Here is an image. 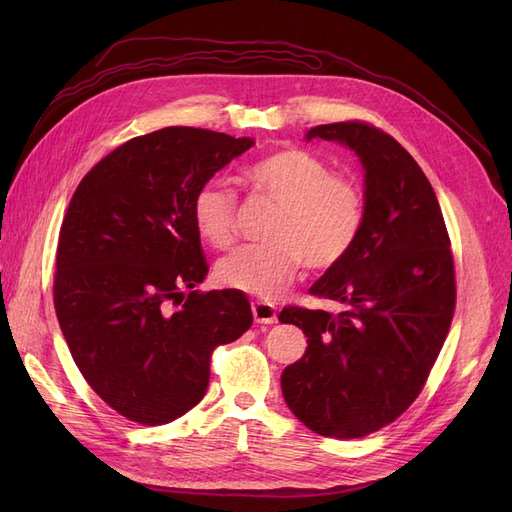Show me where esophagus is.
I'll return each mask as SVG.
<instances>
[{
    "instance_id": "obj_1",
    "label": "esophagus",
    "mask_w": 512,
    "mask_h": 512,
    "mask_svg": "<svg viewBox=\"0 0 512 512\" xmlns=\"http://www.w3.org/2000/svg\"><path fill=\"white\" fill-rule=\"evenodd\" d=\"M252 314H254V320L258 324H273L277 322V314H275V307L271 303H254L252 305Z\"/></svg>"
}]
</instances>
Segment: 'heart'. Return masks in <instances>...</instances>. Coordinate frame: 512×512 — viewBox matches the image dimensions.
<instances>
[{"mask_svg": "<svg viewBox=\"0 0 512 512\" xmlns=\"http://www.w3.org/2000/svg\"><path fill=\"white\" fill-rule=\"evenodd\" d=\"M247 183L273 198L277 209L267 243L241 245L218 262V282L226 288L275 299L301 267L329 269L344 260L361 235L365 198L354 181L331 175L327 162L305 149H280L254 162ZM237 200L222 181H207L194 196L192 220L213 247L235 239Z\"/></svg>", "mask_w": 512, "mask_h": 512, "instance_id": "1", "label": "heart"}]
</instances>
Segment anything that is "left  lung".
Returning a JSON list of instances; mask_svg holds the SVG:
<instances>
[{"label":"left lung","mask_w":512,"mask_h":512,"mask_svg":"<svg viewBox=\"0 0 512 512\" xmlns=\"http://www.w3.org/2000/svg\"><path fill=\"white\" fill-rule=\"evenodd\" d=\"M354 151L365 175V222L344 260L309 288L348 307H284L307 350L282 371V393L320 436L348 440L393 423L421 393L455 312L451 241L436 192L393 136L344 121L307 130Z\"/></svg>","instance_id":"left-lung-1"}]
</instances>
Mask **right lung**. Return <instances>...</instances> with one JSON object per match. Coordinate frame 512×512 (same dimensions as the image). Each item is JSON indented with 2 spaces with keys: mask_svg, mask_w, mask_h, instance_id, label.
Listing matches in <instances>:
<instances>
[{
  "mask_svg": "<svg viewBox=\"0 0 512 512\" xmlns=\"http://www.w3.org/2000/svg\"><path fill=\"white\" fill-rule=\"evenodd\" d=\"M252 145L164 128L108 153L70 200L57 320L91 389L130 421L164 425L192 410L207 393L213 348L252 327L245 292L194 290L209 269L192 220L196 192Z\"/></svg>",
  "mask_w": 512,
  "mask_h": 512,
  "instance_id": "1",
  "label": "right lung"
}]
</instances>
